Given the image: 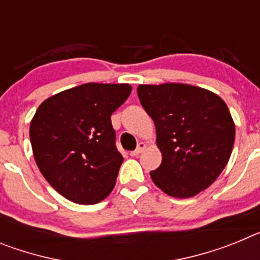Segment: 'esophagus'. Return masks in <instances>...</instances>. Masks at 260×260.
Returning a JSON list of instances; mask_svg holds the SVG:
<instances>
[{
    "instance_id": "obj_1",
    "label": "esophagus",
    "mask_w": 260,
    "mask_h": 260,
    "mask_svg": "<svg viewBox=\"0 0 260 260\" xmlns=\"http://www.w3.org/2000/svg\"><path fill=\"white\" fill-rule=\"evenodd\" d=\"M144 150H146V143H144V142H139V143H138L137 148H135L134 151H132V152H130V155H132V156L141 155V153L143 152Z\"/></svg>"
}]
</instances>
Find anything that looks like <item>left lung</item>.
<instances>
[{
    "instance_id": "left-lung-1",
    "label": "left lung",
    "mask_w": 260,
    "mask_h": 260,
    "mask_svg": "<svg viewBox=\"0 0 260 260\" xmlns=\"http://www.w3.org/2000/svg\"><path fill=\"white\" fill-rule=\"evenodd\" d=\"M138 98L156 126L162 160L153 183L174 198L207 189L228 164L236 127L220 96L182 83L138 86Z\"/></svg>"
}]
</instances>
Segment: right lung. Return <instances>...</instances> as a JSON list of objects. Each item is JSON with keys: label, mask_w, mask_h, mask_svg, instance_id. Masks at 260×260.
Returning <instances> with one entry per match:
<instances>
[{"label": "right lung", "mask_w": 260, "mask_h": 260, "mask_svg": "<svg viewBox=\"0 0 260 260\" xmlns=\"http://www.w3.org/2000/svg\"><path fill=\"white\" fill-rule=\"evenodd\" d=\"M132 93L130 84L86 83L50 96L29 125L34 157L62 197L95 204L113 190L122 164L110 116Z\"/></svg>", "instance_id": "right-lung-1"}]
</instances>
